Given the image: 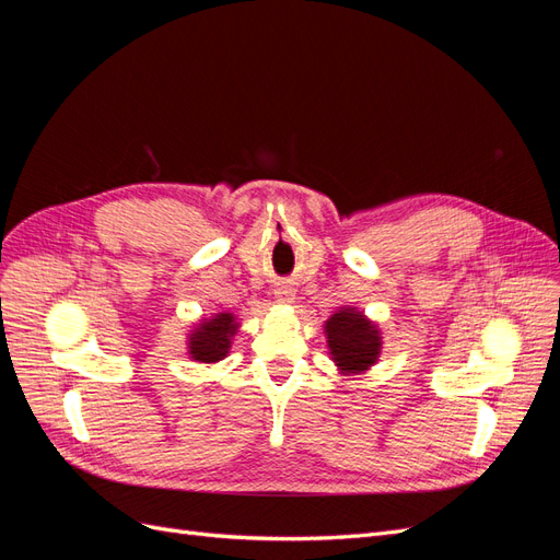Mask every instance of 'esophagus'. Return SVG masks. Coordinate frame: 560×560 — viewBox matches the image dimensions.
Segmentation results:
<instances>
[{
  "label": "esophagus",
  "instance_id": "1",
  "mask_svg": "<svg viewBox=\"0 0 560 560\" xmlns=\"http://www.w3.org/2000/svg\"><path fill=\"white\" fill-rule=\"evenodd\" d=\"M276 294H278V301H280V303H292V299H294V292L290 290V287H280V290H278Z\"/></svg>",
  "mask_w": 560,
  "mask_h": 560
}]
</instances>
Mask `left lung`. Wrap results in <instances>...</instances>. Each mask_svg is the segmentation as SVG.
I'll use <instances>...</instances> for the list:
<instances>
[{
    "instance_id": "8db88e82",
    "label": "left lung",
    "mask_w": 560,
    "mask_h": 560,
    "mask_svg": "<svg viewBox=\"0 0 560 560\" xmlns=\"http://www.w3.org/2000/svg\"><path fill=\"white\" fill-rule=\"evenodd\" d=\"M327 343L336 366L343 374H360L376 362L381 352L378 329L358 311H338L327 319Z\"/></svg>"
}]
</instances>
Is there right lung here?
Listing matches in <instances>:
<instances>
[{
  "instance_id": "add662e5",
  "label": "right lung",
  "mask_w": 560,
  "mask_h": 560,
  "mask_svg": "<svg viewBox=\"0 0 560 560\" xmlns=\"http://www.w3.org/2000/svg\"><path fill=\"white\" fill-rule=\"evenodd\" d=\"M238 329L233 313H219L189 336V354L198 362H219L226 358L231 336Z\"/></svg>"
}]
</instances>
